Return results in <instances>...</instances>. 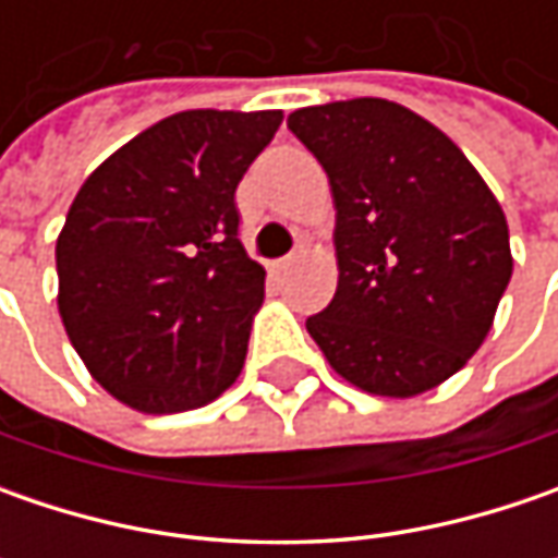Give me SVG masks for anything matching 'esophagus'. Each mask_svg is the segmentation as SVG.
Listing matches in <instances>:
<instances>
[{
    "label": "esophagus",
    "mask_w": 558,
    "mask_h": 558,
    "mask_svg": "<svg viewBox=\"0 0 558 558\" xmlns=\"http://www.w3.org/2000/svg\"><path fill=\"white\" fill-rule=\"evenodd\" d=\"M298 257H301V247H298V251H291L289 257H282V260L276 264V269H289L291 264H298Z\"/></svg>",
    "instance_id": "obj_1"
}]
</instances>
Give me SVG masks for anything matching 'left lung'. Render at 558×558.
Instances as JSON below:
<instances>
[{"label":"left lung","instance_id":"left-lung-1","mask_svg":"<svg viewBox=\"0 0 558 558\" xmlns=\"http://www.w3.org/2000/svg\"><path fill=\"white\" fill-rule=\"evenodd\" d=\"M335 202L338 289L307 319L360 391L416 397L482 348L512 276L504 207L457 142L388 98L289 114Z\"/></svg>","mask_w":558,"mask_h":558}]
</instances>
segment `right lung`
<instances>
[{
  "label": "right lung",
  "mask_w": 558,
  "mask_h": 558,
  "mask_svg": "<svg viewBox=\"0 0 558 558\" xmlns=\"http://www.w3.org/2000/svg\"><path fill=\"white\" fill-rule=\"evenodd\" d=\"M282 111H180L80 185L54 245L58 313L89 375L140 413L210 403L245 366L267 272L235 189Z\"/></svg>",
  "instance_id": "1"
}]
</instances>
